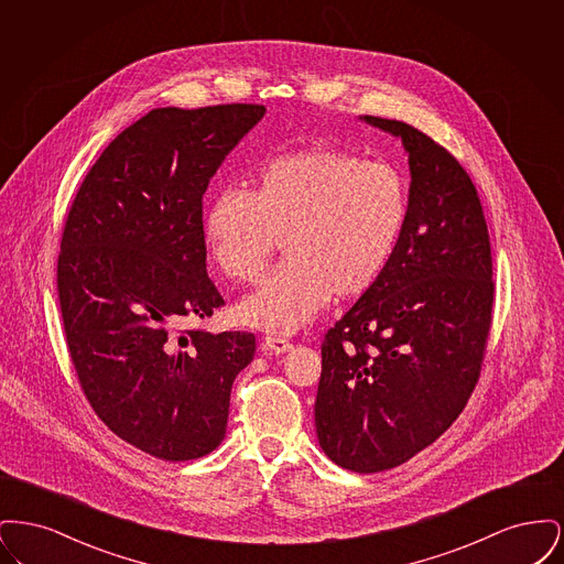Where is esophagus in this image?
<instances>
[{"label":"esophagus","mask_w":564,"mask_h":564,"mask_svg":"<svg viewBox=\"0 0 564 564\" xmlns=\"http://www.w3.org/2000/svg\"><path fill=\"white\" fill-rule=\"evenodd\" d=\"M292 343L290 340H285V338H281V336H269V338H264V343H262V350H267V352H288V350H292Z\"/></svg>","instance_id":"34e87169"}]
</instances>
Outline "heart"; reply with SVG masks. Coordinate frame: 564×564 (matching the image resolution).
I'll return each mask as SVG.
<instances>
[{"instance_id":"heart-1","label":"heart","mask_w":564,"mask_h":564,"mask_svg":"<svg viewBox=\"0 0 564 564\" xmlns=\"http://www.w3.org/2000/svg\"><path fill=\"white\" fill-rule=\"evenodd\" d=\"M410 221V186L395 164L336 148L260 162L247 188L219 189L203 235L219 272L256 283L279 241L285 264L235 308L237 322L294 334L329 300L370 292L391 267Z\"/></svg>"}]
</instances>
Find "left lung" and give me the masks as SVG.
<instances>
[{
    "mask_svg": "<svg viewBox=\"0 0 564 564\" xmlns=\"http://www.w3.org/2000/svg\"><path fill=\"white\" fill-rule=\"evenodd\" d=\"M402 139L410 221L370 292L327 329L315 425L336 465L376 474L419 455L463 412L492 323V256L476 186L419 129L378 116Z\"/></svg>",
    "mask_w": 564,
    "mask_h": 564,
    "instance_id": "1",
    "label": "left lung"
}]
</instances>
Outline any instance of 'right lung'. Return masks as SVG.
<instances>
[{
    "instance_id": "right-lung-1",
    "label": "right lung",
    "mask_w": 564,
    "mask_h": 564,
    "mask_svg": "<svg viewBox=\"0 0 564 564\" xmlns=\"http://www.w3.org/2000/svg\"><path fill=\"white\" fill-rule=\"evenodd\" d=\"M264 106L159 108L86 173L56 262L67 349L97 416L162 460L215 451L249 332L188 327L224 306L207 274L203 196Z\"/></svg>"
}]
</instances>
